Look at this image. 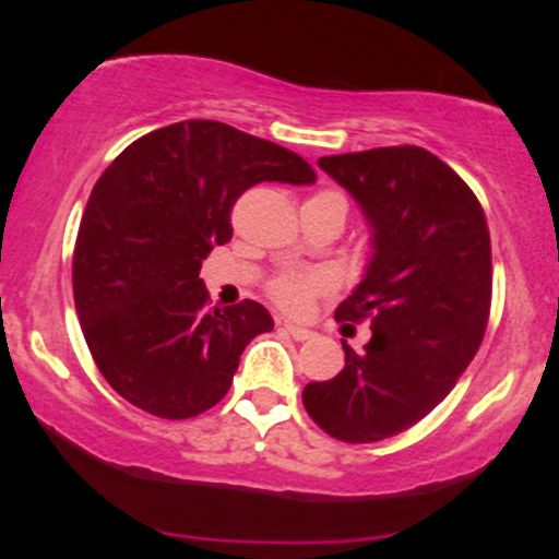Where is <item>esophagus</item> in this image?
<instances>
[{"label": "esophagus", "mask_w": 559, "mask_h": 559, "mask_svg": "<svg viewBox=\"0 0 559 559\" xmlns=\"http://www.w3.org/2000/svg\"><path fill=\"white\" fill-rule=\"evenodd\" d=\"M281 329H284L292 338H297V342H307V338L316 336L310 329H301V325H294V323H281Z\"/></svg>", "instance_id": "esophagus-1"}]
</instances>
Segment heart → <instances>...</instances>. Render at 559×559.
<instances>
[{
	"mask_svg": "<svg viewBox=\"0 0 559 559\" xmlns=\"http://www.w3.org/2000/svg\"><path fill=\"white\" fill-rule=\"evenodd\" d=\"M312 199H316V202H338L346 207L344 194L336 189L318 191ZM331 286H333V278H331V273H325V271L284 273L273 281L271 288H267V294H271V299L281 307V310L305 312L307 307H310V301L316 299L318 294L329 292Z\"/></svg>",
	"mask_w": 559,
	"mask_h": 559,
	"instance_id": "obj_1",
	"label": "heart"
}]
</instances>
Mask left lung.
Returning <instances> with one entry per match:
<instances>
[{
    "label": "left lung",
    "instance_id": "left-lung-1",
    "mask_svg": "<svg viewBox=\"0 0 559 559\" xmlns=\"http://www.w3.org/2000/svg\"><path fill=\"white\" fill-rule=\"evenodd\" d=\"M360 204L373 258L336 320H370L344 370L301 402L325 433L370 444L426 418L476 357L491 310V241L476 194L423 146L320 157Z\"/></svg>",
    "mask_w": 559,
    "mask_h": 559
}]
</instances>
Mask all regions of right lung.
<instances>
[{"label": "right lung", "instance_id": "1", "mask_svg": "<svg viewBox=\"0 0 559 559\" xmlns=\"http://www.w3.org/2000/svg\"><path fill=\"white\" fill-rule=\"evenodd\" d=\"M316 178L294 152L217 120L157 128L112 159L83 210L73 297L96 368L123 400L183 420L228 394L243 346L273 318L252 299L210 310L202 260L230 241L243 191Z\"/></svg>", "mask_w": 559, "mask_h": 559}]
</instances>
